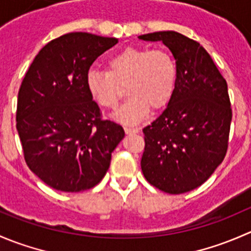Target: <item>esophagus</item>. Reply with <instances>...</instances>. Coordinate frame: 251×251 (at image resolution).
I'll return each mask as SVG.
<instances>
[{"label":"esophagus","mask_w":251,"mask_h":251,"mask_svg":"<svg viewBox=\"0 0 251 251\" xmlns=\"http://www.w3.org/2000/svg\"><path fill=\"white\" fill-rule=\"evenodd\" d=\"M141 131L140 127H130V126H126L125 127V132L127 135H133V133H138Z\"/></svg>","instance_id":"1"}]
</instances>
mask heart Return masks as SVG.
I'll return each instance as SVG.
<instances>
[{"label":"heart","instance_id":"b5f03b06","mask_svg":"<svg viewBox=\"0 0 251 251\" xmlns=\"http://www.w3.org/2000/svg\"><path fill=\"white\" fill-rule=\"evenodd\" d=\"M109 70L91 68L86 86L100 107L114 109L127 85L130 98L115 113L116 120L138 124L151 111L169 104L174 97L178 68L174 55L163 48L126 47L108 59Z\"/></svg>","mask_w":251,"mask_h":251}]
</instances>
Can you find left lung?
Listing matches in <instances>:
<instances>
[{
  "mask_svg": "<svg viewBox=\"0 0 251 251\" xmlns=\"http://www.w3.org/2000/svg\"><path fill=\"white\" fill-rule=\"evenodd\" d=\"M138 37L163 41L178 68L173 100L143 128L142 173L165 193H186L201 186L227 153L232 120L227 82L209 53L194 40L176 31Z\"/></svg>",
  "mask_w": 251,
  "mask_h": 251,
  "instance_id": "1",
  "label": "left lung"
}]
</instances>
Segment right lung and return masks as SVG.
<instances>
[{
	"instance_id": "add662e5",
	"label": "right lung",
	"mask_w": 251,
	"mask_h": 251,
	"mask_svg": "<svg viewBox=\"0 0 251 251\" xmlns=\"http://www.w3.org/2000/svg\"><path fill=\"white\" fill-rule=\"evenodd\" d=\"M115 37L69 32L35 57L18 92L17 130L26 165L62 192H82L102 181L111 153L125 136L103 120L86 86V74Z\"/></svg>"
}]
</instances>
